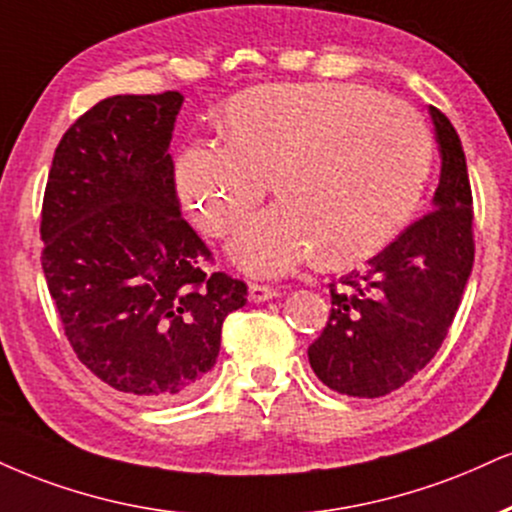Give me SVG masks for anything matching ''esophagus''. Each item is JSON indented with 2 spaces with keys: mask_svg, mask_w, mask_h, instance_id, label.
I'll list each match as a JSON object with an SVG mask.
<instances>
[{
  "mask_svg": "<svg viewBox=\"0 0 512 512\" xmlns=\"http://www.w3.org/2000/svg\"><path fill=\"white\" fill-rule=\"evenodd\" d=\"M250 300L252 303H264V300H272V298H276V295H279V288H274V286H267V283H250Z\"/></svg>",
  "mask_w": 512,
  "mask_h": 512,
  "instance_id": "34e87169",
  "label": "esophagus"
}]
</instances>
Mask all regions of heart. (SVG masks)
Masks as SVG:
<instances>
[{"label":"heart","mask_w":512,"mask_h":512,"mask_svg":"<svg viewBox=\"0 0 512 512\" xmlns=\"http://www.w3.org/2000/svg\"><path fill=\"white\" fill-rule=\"evenodd\" d=\"M226 143H190L174 159L181 207L207 238H226L264 200L276 205L233 240L252 274H281L315 252L348 267L384 248L420 205L434 162L415 109L360 83H269L231 97Z\"/></svg>","instance_id":"1"}]
</instances>
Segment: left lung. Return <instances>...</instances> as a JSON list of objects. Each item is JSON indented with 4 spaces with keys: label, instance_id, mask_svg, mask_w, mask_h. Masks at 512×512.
<instances>
[{
    "label": "left lung",
    "instance_id": "1",
    "mask_svg": "<svg viewBox=\"0 0 512 512\" xmlns=\"http://www.w3.org/2000/svg\"><path fill=\"white\" fill-rule=\"evenodd\" d=\"M441 178L432 212L367 262L329 283L331 315L307 348L315 374L353 398L400 389L448 336L474 262L472 188L463 143L436 107Z\"/></svg>",
    "mask_w": 512,
    "mask_h": 512
}]
</instances>
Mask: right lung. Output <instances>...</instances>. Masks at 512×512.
<instances>
[{
  "mask_svg": "<svg viewBox=\"0 0 512 512\" xmlns=\"http://www.w3.org/2000/svg\"><path fill=\"white\" fill-rule=\"evenodd\" d=\"M181 104L176 90L97 102L59 140L42 200V272L73 353L150 403L200 389L224 319L248 300L181 217L169 155Z\"/></svg>",
  "mask_w": 512,
  "mask_h": 512,
  "instance_id": "right-lung-1",
  "label": "right lung"
}]
</instances>
